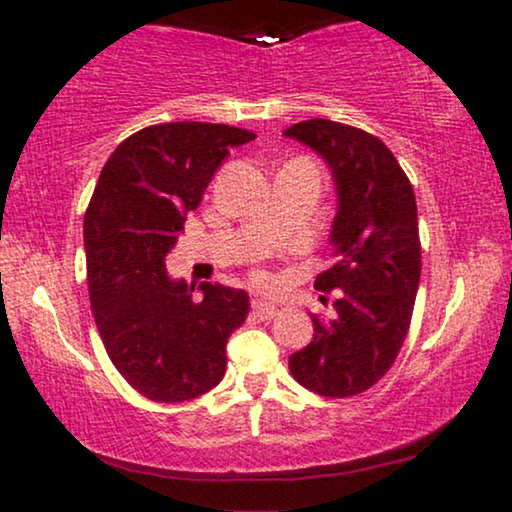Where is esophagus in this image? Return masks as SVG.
Instances as JSON below:
<instances>
[{
  "mask_svg": "<svg viewBox=\"0 0 512 512\" xmlns=\"http://www.w3.org/2000/svg\"><path fill=\"white\" fill-rule=\"evenodd\" d=\"M251 309H254V314L258 318H266V321L278 314V306L270 304V302H263V299H254V302H251Z\"/></svg>",
  "mask_w": 512,
  "mask_h": 512,
  "instance_id": "esophagus-1",
  "label": "esophagus"
}]
</instances>
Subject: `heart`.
I'll return each mask as SVG.
<instances>
[{
    "mask_svg": "<svg viewBox=\"0 0 512 512\" xmlns=\"http://www.w3.org/2000/svg\"><path fill=\"white\" fill-rule=\"evenodd\" d=\"M256 280L261 282V285H268V282H270V275H268V273H256Z\"/></svg>",
    "mask_w": 512,
    "mask_h": 512,
    "instance_id": "1",
    "label": "heart"
}]
</instances>
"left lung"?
<instances>
[{
	"label": "left lung",
	"instance_id": "obj_1",
	"mask_svg": "<svg viewBox=\"0 0 512 512\" xmlns=\"http://www.w3.org/2000/svg\"><path fill=\"white\" fill-rule=\"evenodd\" d=\"M285 136L333 170L335 263L316 290L338 292L335 318L314 316V340L290 357L294 381L323 398H352L381 381L410 330L422 275L414 189L386 143L357 126L306 119Z\"/></svg>",
	"mask_w": 512,
	"mask_h": 512
}]
</instances>
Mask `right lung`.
I'll return each mask as SVG.
<instances>
[{
	"label": "right lung",
	"instance_id": "obj_1",
	"mask_svg": "<svg viewBox=\"0 0 512 512\" xmlns=\"http://www.w3.org/2000/svg\"><path fill=\"white\" fill-rule=\"evenodd\" d=\"M254 131L227 124L170 122L136 131L102 167L83 239L95 326L112 364L153 402H184L225 376V345L249 314V294L203 282H174L165 256L189 210L230 148Z\"/></svg>",
	"mask_w": 512,
	"mask_h": 512
}]
</instances>
